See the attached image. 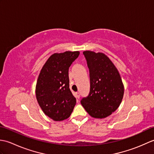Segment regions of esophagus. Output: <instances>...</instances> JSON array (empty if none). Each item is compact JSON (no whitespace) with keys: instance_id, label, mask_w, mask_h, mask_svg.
I'll use <instances>...</instances> for the list:
<instances>
[{"instance_id":"obj_1","label":"esophagus","mask_w":154,"mask_h":154,"mask_svg":"<svg viewBox=\"0 0 154 154\" xmlns=\"http://www.w3.org/2000/svg\"><path fill=\"white\" fill-rule=\"evenodd\" d=\"M75 97H76L77 100L79 99V98H80V94H79V93H75Z\"/></svg>"}]
</instances>
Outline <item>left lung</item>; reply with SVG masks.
<instances>
[{"instance_id": "obj_1", "label": "left lung", "mask_w": 154, "mask_h": 154, "mask_svg": "<svg viewBox=\"0 0 154 154\" xmlns=\"http://www.w3.org/2000/svg\"><path fill=\"white\" fill-rule=\"evenodd\" d=\"M89 69L90 92L81 103L90 116L104 119L114 112L122 102L124 85L119 72L103 53L83 51Z\"/></svg>"}]
</instances>
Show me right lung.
I'll use <instances>...</instances> for the list:
<instances>
[{
  "label": "right lung",
  "mask_w": 154,
  "mask_h": 154,
  "mask_svg": "<svg viewBox=\"0 0 154 154\" xmlns=\"http://www.w3.org/2000/svg\"><path fill=\"white\" fill-rule=\"evenodd\" d=\"M79 51L55 53L48 58L38 76L35 95L45 115L55 121L68 119L76 104L69 89V68Z\"/></svg>",
  "instance_id": "1"
}]
</instances>
